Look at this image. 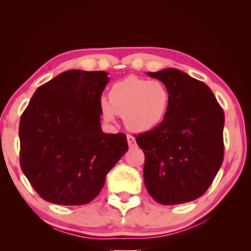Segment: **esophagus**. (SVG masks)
<instances>
[{
  "label": "esophagus",
  "instance_id": "obj_1",
  "mask_svg": "<svg viewBox=\"0 0 251 251\" xmlns=\"http://www.w3.org/2000/svg\"><path fill=\"white\" fill-rule=\"evenodd\" d=\"M126 139H128V144H129L130 147L136 146V139H135V137L131 136V135H128V136H126Z\"/></svg>",
  "mask_w": 251,
  "mask_h": 251
}]
</instances>
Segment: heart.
<instances>
[{
	"mask_svg": "<svg viewBox=\"0 0 251 251\" xmlns=\"http://www.w3.org/2000/svg\"><path fill=\"white\" fill-rule=\"evenodd\" d=\"M170 94L162 82L128 76L112 85L109 98L101 97L99 107L105 122L114 123L121 114L126 128L145 132L156 128L166 118Z\"/></svg>",
	"mask_w": 251,
	"mask_h": 251,
	"instance_id": "heart-1",
	"label": "heart"
}]
</instances>
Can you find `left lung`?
Returning <instances> with one entry per match:
<instances>
[{
    "label": "left lung",
    "instance_id": "obj_1",
    "mask_svg": "<svg viewBox=\"0 0 251 251\" xmlns=\"http://www.w3.org/2000/svg\"><path fill=\"white\" fill-rule=\"evenodd\" d=\"M170 94L166 118L136 137L145 154L144 181L156 202L197 200L210 186L224 159V112L210 88L176 68L149 72Z\"/></svg>",
    "mask_w": 251,
    "mask_h": 251
}]
</instances>
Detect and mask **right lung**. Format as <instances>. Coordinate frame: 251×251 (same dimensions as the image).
<instances>
[{"label":"right lung","mask_w":251,"mask_h":251,"mask_svg":"<svg viewBox=\"0 0 251 251\" xmlns=\"http://www.w3.org/2000/svg\"><path fill=\"white\" fill-rule=\"evenodd\" d=\"M108 81L104 71H66L37 88L24 111L20 166L46 201L89 203L128 151L125 133L100 126L99 100Z\"/></svg>","instance_id":"obj_1"}]
</instances>
